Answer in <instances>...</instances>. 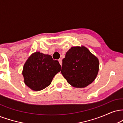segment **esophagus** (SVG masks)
<instances>
[{
  "label": "esophagus",
  "instance_id": "esophagus-1",
  "mask_svg": "<svg viewBox=\"0 0 123 123\" xmlns=\"http://www.w3.org/2000/svg\"><path fill=\"white\" fill-rule=\"evenodd\" d=\"M58 61H59V62H60L61 65H62V60L61 59H59Z\"/></svg>",
  "mask_w": 123,
  "mask_h": 123
}]
</instances>
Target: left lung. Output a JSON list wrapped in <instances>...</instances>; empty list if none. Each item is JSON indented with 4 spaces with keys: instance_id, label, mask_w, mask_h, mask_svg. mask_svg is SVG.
<instances>
[{
    "instance_id": "8db88e82",
    "label": "left lung",
    "mask_w": 123,
    "mask_h": 123,
    "mask_svg": "<svg viewBox=\"0 0 123 123\" xmlns=\"http://www.w3.org/2000/svg\"><path fill=\"white\" fill-rule=\"evenodd\" d=\"M99 61L88 49L72 47L62 60L61 73L68 83L76 88H84L95 79L99 70Z\"/></svg>"
}]
</instances>
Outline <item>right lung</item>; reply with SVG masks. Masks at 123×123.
Masks as SVG:
<instances>
[{"label":"right lung","mask_w":123,"mask_h":123,"mask_svg":"<svg viewBox=\"0 0 123 123\" xmlns=\"http://www.w3.org/2000/svg\"><path fill=\"white\" fill-rule=\"evenodd\" d=\"M61 66L50 55L40 52L32 54L24 65V83L31 90L38 91L49 85L54 76L61 71Z\"/></svg>","instance_id":"add662e5"}]
</instances>
